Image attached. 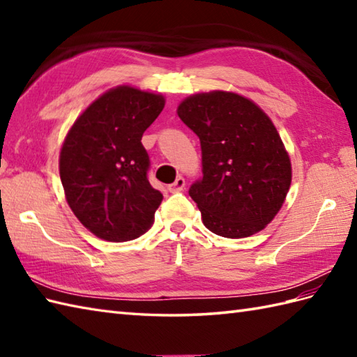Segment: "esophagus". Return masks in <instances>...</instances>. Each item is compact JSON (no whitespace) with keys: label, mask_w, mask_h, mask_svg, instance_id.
<instances>
[{"label":"esophagus","mask_w":357,"mask_h":357,"mask_svg":"<svg viewBox=\"0 0 357 357\" xmlns=\"http://www.w3.org/2000/svg\"><path fill=\"white\" fill-rule=\"evenodd\" d=\"M185 188V179L183 176H178L174 179V183L169 185V192L170 193H178V192H183Z\"/></svg>","instance_id":"34e87169"}]
</instances>
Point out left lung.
<instances>
[{
  "label": "left lung",
  "instance_id": "1",
  "mask_svg": "<svg viewBox=\"0 0 357 357\" xmlns=\"http://www.w3.org/2000/svg\"><path fill=\"white\" fill-rule=\"evenodd\" d=\"M176 112L201 141L204 176L188 195L204 225L230 239L264 230L291 184L290 155L267 113L227 90L187 96Z\"/></svg>",
  "mask_w": 357,
  "mask_h": 357
}]
</instances>
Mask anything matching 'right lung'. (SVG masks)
Listing matches in <instances>:
<instances>
[{"label":"right lung","instance_id":"1","mask_svg":"<svg viewBox=\"0 0 357 357\" xmlns=\"http://www.w3.org/2000/svg\"><path fill=\"white\" fill-rule=\"evenodd\" d=\"M165 105L161 93L123 84L89 104L59 151V176L73 215L96 238H139L155 221L162 195L147 179L141 138Z\"/></svg>","mask_w":357,"mask_h":357}]
</instances>
